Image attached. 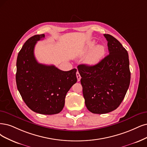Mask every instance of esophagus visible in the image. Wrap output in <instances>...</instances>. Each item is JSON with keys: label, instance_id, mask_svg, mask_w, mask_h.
Segmentation results:
<instances>
[{"label": "esophagus", "instance_id": "34e87169", "mask_svg": "<svg viewBox=\"0 0 147 147\" xmlns=\"http://www.w3.org/2000/svg\"><path fill=\"white\" fill-rule=\"evenodd\" d=\"M76 76H77L78 81H80V80L81 79V76H80V74H79V73L78 71L76 73Z\"/></svg>", "mask_w": 147, "mask_h": 147}]
</instances>
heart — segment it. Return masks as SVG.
I'll return each instance as SVG.
<instances>
[{"mask_svg":"<svg viewBox=\"0 0 147 147\" xmlns=\"http://www.w3.org/2000/svg\"><path fill=\"white\" fill-rule=\"evenodd\" d=\"M95 44L96 42L94 40L90 41L87 43L84 50L85 52H88L91 50L88 57L86 59V62L90 65H94L98 62L104 56L105 52L104 46L97 45L94 47Z\"/></svg>","mask_w":147,"mask_h":147,"instance_id":"1","label":"heart"}]
</instances>
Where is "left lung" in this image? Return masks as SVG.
Segmentation results:
<instances>
[{
  "label": "left lung",
  "instance_id": "left-lung-1",
  "mask_svg": "<svg viewBox=\"0 0 147 147\" xmlns=\"http://www.w3.org/2000/svg\"><path fill=\"white\" fill-rule=\"evenodd\" d=\"M104 35L109 54L93 66L78 67L85 105L94 114L116 110L124 99L131 78L127 51L115 37Z\"/></svg>",
  "mask_w": 147,
  "mask_h": 147
}]
</instances>
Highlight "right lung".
<instances>
[{
    "instance_id": "add662e5",
    "label": "right lung",
    "mask_w": 147,
    "mask_h": 147,
    "mask_svg": "<svg viewBox=\"0 0 147 147\" xmlns=\"http://www.w3.org/2000/svg\"><path fill=\"white\" fill-rule=\"evenodd\" d=\"M44 37V34L35 35L24 43L18 56L16 80L28 108L37 113L51 115L62 110L67 92L77 82V69L64 71L54 65L38 63L34 47Z\"/></svg>"
}]
</instances>
